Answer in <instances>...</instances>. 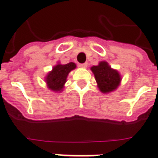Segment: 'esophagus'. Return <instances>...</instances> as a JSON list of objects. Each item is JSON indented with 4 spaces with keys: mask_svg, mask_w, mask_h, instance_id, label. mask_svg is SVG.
Wrapping results in <instances>:
<instances>
[{
    "mask_svg": "<svg viewBox=\"0 0 158 158\" xmlns=\"http://www.w3.org/2000/svg\"><path fill=\"white\" fill-rule=\"evenodd\" d=\"M79 66L81 67V68H87V67H88V64L87 63L80 64H79Z\"/></svg>",
    "mask_w": 158,
    "mask_h": 158,
    "instance_id": "1",
    "label": "esophagus"
}]
</instances>
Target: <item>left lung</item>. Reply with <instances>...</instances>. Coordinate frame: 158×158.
Returning <instances> with one entry per match:
<instances>
[{"instance_id": "obj_1", "label": "left lung", "mask_w": 158, "mask_h": 158, "mask_svg": "<svg viewBox=\"0 0 158 158\" xmlns=\"http://www.w3.org/2000/svg\"><path fill=\"white\" fill-rule=\"evenodd\" d=\"M97 86L102 94H109L115 91L121 83L122 77L120 73L110 66L108 62L100 61L98 65L91 67Z\"/></svg>"}]
</instances>
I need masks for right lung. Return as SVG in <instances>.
I'll use <instances>...</instances> for the list:
<instances>
[{
    "label": "right lung",
    "instance_id": "1",
    "mask_svg": "<svg viewBox=\"0 0 158 158\" xmlns=\"http://www.w3.org/2000/svg\"><path fill=\"white\" fill-rule=\"evenodd\" d=\"M77 68V64L70 62L66 64H62L60 62L52 67V70L47 74L45 82L49 90L55 93L63 91L64 84L67 81V77L71 70Z\"/></svg>",
    "mask_w": 158,
    "mask_h": 158
}]
</instances>
